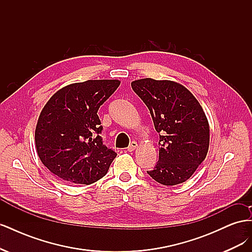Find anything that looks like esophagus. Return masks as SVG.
<instances>
[{"label":"esophagus","mask_w":252,"mask_h":252,"mask_svg":"<svg viewBox=\"0 0 252 252\" xmlns=\"http://www.w3.org/2000/svg\"><path fill=\"white\" fill-rule=\"evenodd\" d=\"M136 147H138V143H136V142H131L130 145H129V146H128L127 150L129 152H131V151H134L136 149Z\"/></svg>","instance_id":"34e87169"}]
</instances>
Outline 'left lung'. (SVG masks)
<instances>
[{
    "instance_id": "1",
    "label": "left lung",
    "mask_w": 252,
    "mask_h": 252,
    "mask_svg": "<svg viewBox=\"0 0 252 252\" xmlns=\"http://www.w3.org/2000/svg\"><path fill=\"white\" fill-rule=\"evenodd\" d=\"M131 87L146 104L159 133L158 161L147 173L165 186L184 183L209 148V124L201 104L186 87L169 80H135Z\"/></svg>"
}]
</instances>
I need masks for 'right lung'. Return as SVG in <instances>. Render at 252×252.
Returning <instances> with one entry per match:
<instances>
[{
  "label": "right lung",
  "mask_w": 252,
  "mask_h": 252,
  "mask_svg": "<svg viewBox=\"0 0 252 252\" xmlns=\"http://www.w3.org/2000/svg\"><path fill=\"white\" fill-rule=\"evenodd\" d=\"M119 80H88L58 90L42 109L34 139L41 162L58 178L90 185L107 173L117 154L103 145L100 106Z\"/></svg>",
  "instance_id": "1"
}]
</instances>
